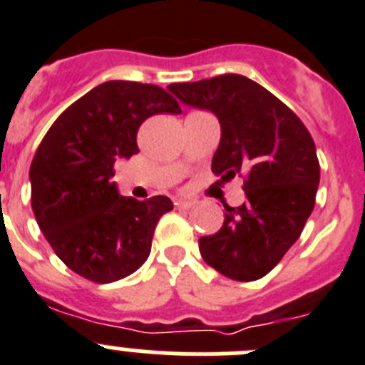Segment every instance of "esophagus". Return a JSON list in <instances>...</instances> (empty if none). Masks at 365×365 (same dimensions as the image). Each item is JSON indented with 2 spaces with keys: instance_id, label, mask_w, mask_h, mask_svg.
Returning a JSON list of instances; mask_svg holds the SVG:
<instances>
[{
  "instance_id": "34e87169",
  "label": "esophagus",
  "mask_w": 365,
  "mask_h": 365,
  "mask_svg": "<svg viewBox=\"0 0 365 365\" xmlns=\"http://www.w3.org/2000/svg\"><path fill=\"white\" fill-rule=\"evenodd\" d=\"M175 205L176 209H183V211H187V209H190V207H195V202H190V200H175Z\"/></svg>"
}]
</instances>
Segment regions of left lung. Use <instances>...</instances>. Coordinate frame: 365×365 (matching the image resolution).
Wrapping results in <instances>:
<instances>
[{
	"label": "left lung",
	"instance_id": "8db88e82",
	"mask_svg": "<svg viewBox=\"0 0 365 365\" xmlns=\"http://www.w3.org/2000/svg\"><path fill=\"white\" fill-rule=\"evenodd\" d=\"M169 91L218 116L212 173L245 176V202L223 205L222 229L200 238L203 260L231 280H258L300 238L314 209L320 163L313 138L284 101L242 74L170 83Z\"/></svg>",
	"mask_w": 365,
	"mask_h": 365
}]
</instances>
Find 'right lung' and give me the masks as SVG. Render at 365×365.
Returning <instances> with one entry per match:
<instances>
[{
    "label": "right lung",
    "instance_id": "right-lung-1",
    "mask_svg": "<svg viewBox=\"0 0 365 365\" xmlns=\"http://www.w3.org/2000/svg\"><path fill=\"white\" fill-rule=\"evenodd\" d=\"M180 114L158 85L105 81L58 116L31 163V203L43 236L68 269L96 284L133 274L150 255L167 196H120L114 163L140 153L136 134L154 114Z\"/></svg>",
    "mask_w": 365,
    "mask_h": 365
}]
</instances>
